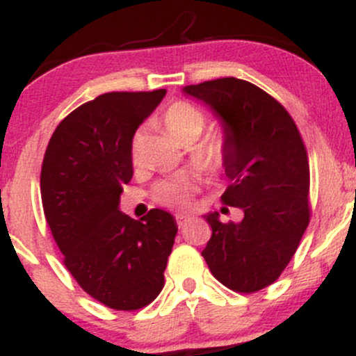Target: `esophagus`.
I'll return each mask as SVG.
<instances>
[{"mask_svg":"<svg viewBox=\"0 0 356 356\" xmlns=\"http://www.w3.org/2000/svg\"><path fill=\"white\" fill-rule=\"evenodd\" d=\"M175 222H177L179 229H182V227H186L187 222H189V218H184V216H175Z\"/></svg>","mask_w":356,"mask_h":356,"instance_id":"34e87169","label":"esophagus"}]
</instances>
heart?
Here are the masks:
<instances>
[{
	"mask_svg": "<svg viewBox=\"0 0 356 356\" xmlns=\"http://www.w3.org/2000/svg\"><path fill=\"white\" fill-rule=\"evenodd\" d=\"M162 124L167 129V132L172 136L175 140L182 144L184 140H195L202 134V130L207 125V115L201 107L191 102L179 100L170 104L162 113ZM138 142H140V132L136 134L132 140V154L137 155ZM231 145L226 136H216L211 140H207L201 149L194 155V162L204 174L207 175H219L226 169L227 161H229ZM192 192L191 179L186 175H177V177L167 179L155 186L154 199L159 204L172 209H187L189 207Z\"/></svg>",
	"mask_w": 356,
	"mask_h": 356,
	"instance_id": "b5f03b06",
	"label": "heart"
}]
</instances>
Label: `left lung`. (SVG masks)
Instances as JSON below:
<instances>
[{
    "mask_svg": "<svg viewBox=\"0 0 356 356\" xmlns=\"http://www.w3.org/2000/svg\"><path fill=\"white\" fill-rule=\"evenodd\" d=\"M184 92L222 118L231 184L220 201L244 212L241 222H220L218 212L206 216L212 236L202 256L226 288L256 293L281 276L309 224L305 142L288 110L246 80L226 76L187 85Z\"/></svg>",
    "mask_w": 356,
    "mask_h": 356,
    "instance_id": "obj_1",
    "label": "left lung"
}]
</instances>
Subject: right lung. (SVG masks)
<instances>
[{
  "mask_svg": "<svg viewBox=\"0 0 356 356\" xmlns=\"http://www.w3.org/2000/svg\"><path fill=\"white\" fill-rule=\"evenodd\" d=\"M164 95H99L60 122L43 157V212L63 264L85 293L118 312L159 296L177 234L169 212L150 209L136 220L118 211L134 174V134Z\"/></svg>",
  "mask_w": 356,
  "mask_h": 356,
  "instance_id": "1",
  "label": "right lung"
}]
</instances>
